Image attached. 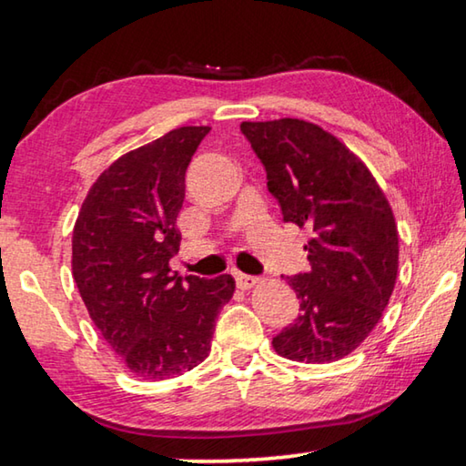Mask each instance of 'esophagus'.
Instances as JSON below:
<instances>
[{"instance_id":"obj_1","label":"esophagus","mask_w":466,"mask_h":466,"mask_svg":"<svg viewBox=\"0 0 466 466\" xmlns=\"http://www.w3.org/2000/svg\"><path fill=\"white\" fill-rule=\"evenodd\" d=\"M234 279H236V286H238L240 289H250L255 283H258V278H255V275H247V273H234Z\"/></svg>"}]
</instances>
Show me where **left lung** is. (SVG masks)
Listing matches in <instances>:
<instances>
[{
  "instance_id": "1",
  "label": "left lung",
  "mask_w": 466,
  "mask_h": 466,
  "mask_svg": "<svg viewBox=\"0 0 466 466\" xmlns=\"http://www.w3.org/2000/svg\"><path fill=\"white\" fill-rule=\"evenodd\" d=\"M267 172L283 222L312 230L310 269L288 278L298 319L273 337L279 356L337 361L372 333L399 269V232L389 201L356 154L299 119L242 123Z\"/></svg>"
}]
</instances>
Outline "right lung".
Listing matches in <instances>:
<instances>
[{"label": "right lung", "instance_id": "obj_1", "mask_svg": "<svg viewBox=\"0 0 466 466\" xmlns=\"http://www.w3.org/2000/svg\"><path fill=\"white\" fill-rule=\"evenodd\" d=\"M211 127H178L121 156L92 185L72 238V269L90 319L133 374L172 378L209 356L232 275L170 271L185 172Z\"/></svg>", "mask_w": 466, "mask_h": 466}]
</instances>
